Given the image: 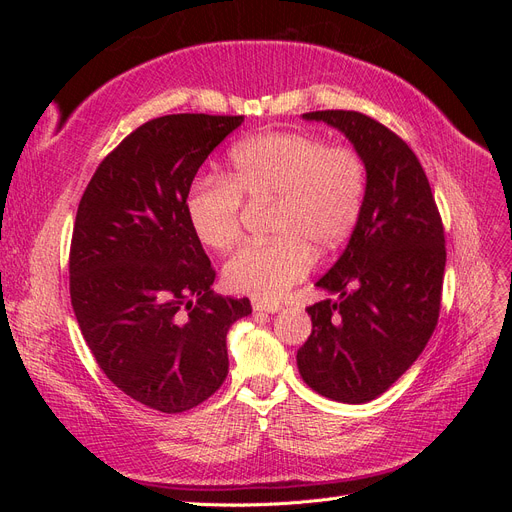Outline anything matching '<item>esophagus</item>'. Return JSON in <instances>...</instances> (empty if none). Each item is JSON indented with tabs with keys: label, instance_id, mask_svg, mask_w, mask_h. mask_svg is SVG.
Returning a JSON list of instances; mask_svg holds the SVG:
<instances>
[{
	"label": "esophagus",
	"instance_id": "obj_1",
	"mask_svg": "<svg viewBox=\"0 0 512 512\" xmlns=\"http://www.w3.org/2000/svg\"><path fill=\"white\" fill-rule=\"evenodd\" d=\"M252 307H254V312H265V314H275V312H280V305L277 303H262V301H256L254 299V303H252Z\"/></svg>",
	"mask_w": 512,
	"mask_h": 512
}]
</instances>
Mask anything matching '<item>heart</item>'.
Masks as SVG:
<instances>
[{"instance_id":"1","label":"heart","mask_w":512,"mask_h":512,"mask_svg":"<svg viewBox=\"0 0 512 512\" xmlns=\"http://www.w3.org/2000/svg\"><path fill=\"white\" fill-rule=\"evenodd\" d=\"M367 164L352 145L309 132H265L230 149L228 173L198 181L185 215L198 241L224 252L241 237L243 200L271 203L267 243H250L224 265V284L273 303L312 269L314 252L342 247L361 220Z\"/></svg>"}]
</instances>
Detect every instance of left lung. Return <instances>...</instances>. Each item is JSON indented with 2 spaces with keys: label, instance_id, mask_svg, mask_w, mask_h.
Here are the masks:
<instances>
[{
  "label": "left lung",
  "instance_id": "left-lung-1",
  "mask_svg": "<svg viewBox=\"0 0 512 512\" xmlns=\"http://www.w3.org/2000/svg\"><path fill=\"white\" fill-rule=\"evenodd\" d=\"M367 164L361 220L316 282L337 294L307 307L312 335L297 352L307 386L365 404L406 374L436 329L446 265L444 226L425 170L404 138L356 111H314Z\"/></svg>",
  "mask_w": 512,
  "mask_h": 512
}]
</instances>
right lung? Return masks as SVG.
I'll return each instance as SVG.
<instances>
[{
	"instance_id": "right-lung-1",
	"label": "right lung",
	"mask_w": 512,
	"mask_h": 512,
	"mask_svg": "<svg viewBox=\"0 0 512 512\" xmlns=\"http://www.w3.org/2000/svg\"><path fill=\"white\" fill-rule=\"evenodd\" d=\"M241 123L205 113L143 123L100 162L76 211V322L106 378L158 412L196 408L220 389L226 333L252 314L247 297L213 294L215 269L185 215L198 168Z\"/></svg>"
}]
</instances>
